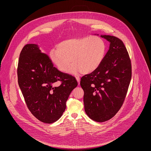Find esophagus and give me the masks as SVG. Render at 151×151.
<instances>
[{
  "mask_svg": "<svg viewBox=\"0 0 151 151\" xmlns=\"http://www.w3.org/2000/svg\"><path fill=\"white\" fill-rule=\"evenodd\" d=\"M76 80H77V81H78V84H80V77L79 76H76Z\"/></svg>",
  "mask_w": 151,
  "mask_h": 151,
  "instance_id": "obj_1",
  "label": "esophagus"
}]
</instances>
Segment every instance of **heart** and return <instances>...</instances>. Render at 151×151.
I'll return each instance as SVG.
<instances>
[{"label":"heart","mask_w":151,"mask_h":151,"mask_svg":"<svg viewBox=\"0 0 151 151\" xmlns=\"http://www.w3.org/2000/svg\"><path fill=\"white\" fill-rule=\"evenodd\" d=\"M58 49L50 52L51 60L62 72L69 70L72 73L81 71L90 73L102 64L106 52L104 41L98 36H86L65 40L59 43Z\"/></svg>","instance_id":"1"}]
</instances>
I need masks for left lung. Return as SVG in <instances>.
I'll return each mask as SVG.
<instances>
[{
    "label": "left lung",
    "instance_id": "1",
    "mask_svg": "<svg viewBox=\"0 0 151 151\" xmlns=\"http://www.w3.org/2000/svg\"><path fill=\"white\" fill-rule=\"evenodd\" d=\"M110 42L105 58L95 71L81 78L84 109L94 121L105 122L119 110L131 79V63L122 41L114 36L101 35Z\"/></svg>",
    "mask_w": 151,
    "mask_h": 151
}]
</instances>
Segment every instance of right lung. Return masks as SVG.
I'll use <instances>...</instances> for the list:
<instances>
[{
	"label": "right lung",
	"instance_id": "1",
	"mask_svg": "<svg viewBox=\"0 0 151 151\" xmlns=\"http://www.w3.org/2000/svg\"><path fill=\"white\" fill-rule=\"evenodd\" d=\"M18 83L27 105L39 121L52 123L58 121L66 108V101L78 86L75 77L60 72L49 57L36 44H27L20 54ZM60 81L58 86L56 82Z\"/></svg>",
	"mask_w": 151,
	"mask_h": 151
}]
</instances>
